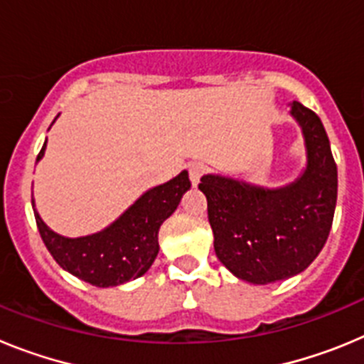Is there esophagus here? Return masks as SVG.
<instances>
[{"instance_id":"1","label":"esophagus","mask_w":364,"mask_h":364,"mask_svg":"<svg viewBox=\"0 0 364 364\" xmlns=\"http://www.w3.org/2000/svg\"><path fill=\"white\" fill-rule=\"evenodd\" d=\"M188 171H189V178H191L193 186H197L200 182L202 176L208 173V167L204 164H198V162H191L188 166Z\"/></svg>"}]
</instances>
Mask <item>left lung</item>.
<instances>
[{
    "label": "left lung",
    "mask_w": 364,
    "mask_h": 364,
    "mask_svg": "<svg viewBox=\"0 0 364 364\" xmlns=\"http://www.w3.org/2000/svg\"><path fill=\"white\" fill-rule=\"evenodd\" d=\"M291 114L301 124L308 166L282 189H262L222 176H202L215 253L233 275L269 284L297 275L314 262L332 230L337 166L321 118L299 102Z\"/></svg>",
    "instance_id": "1"
}]
</instances>
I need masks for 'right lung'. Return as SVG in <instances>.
<instances>
[{
  "mask_svg": "<svg viewBox=\"0 0 364 364\" xmlns=\"http://www.w3.org/2000/svg\"><path fill=\"white\" fill-rule=\"evenodd\" d=\"M45 144L38 159L43 156ZM191 188L188 171L162 186L149 189L107 230L65 239L45 226L34 213L38 231L58 264L95 286H118L136 279L151 268L159 253V230L176 210L180 198ZM34 208V205H32Z\"/></svg>",
  "mask_w": 364,
  "mask_h": 364,
  "instance_id": "right-lung-1",
  "label": "right lung"
}]
</instances>
